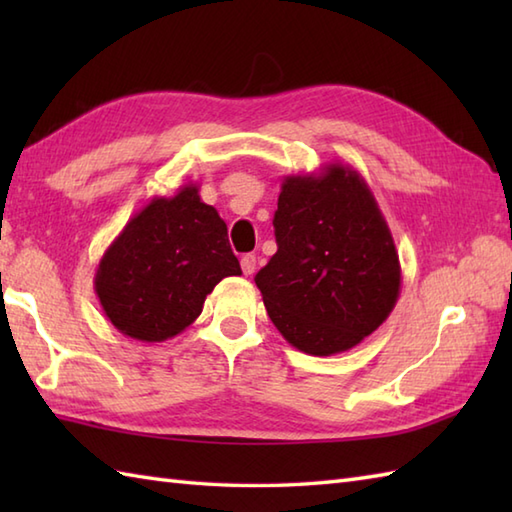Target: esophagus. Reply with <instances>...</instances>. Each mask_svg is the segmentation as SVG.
<instances>
[{
	"mask_svg": "<svg viewBox=\"0 0 512 512\" xmlns=\"http://www.w3.org/2000/svg\"><path fill=\"white\" fill-rule=\"evenodd\" d=\"M239 264H242L244 275H253L255 268H257V257L253 253H248V255L242 257V262H239Z\"/></svg>",
	"mask_w": 512,
	"mask_h": 512,
	"instance_id": "obj_1",
	"label": "esophagus"
}]
</instances>
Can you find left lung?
I'll return each instance as SVG.
<instances>
[{
	"instance_id": "obj_1",
	"label": "left lung",
	"mask_w": 512,
	"mask_h": 512,
	"mask_svg": "<svg viewBox=\"0 0 512 512\" xmlns=\"http://www.w3.org/2000/svg\"><path fill=\"white\" fill-rule=\"evenodd\" d=\"M277 253L255 277L270 321L299 352L332 356L378 330L400 295V262L365 178L341 162L286 176Z\"/></svg>"
}]
</instances>
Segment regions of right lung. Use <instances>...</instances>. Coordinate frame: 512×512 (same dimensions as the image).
I'll list each match as a JSON object with an SVG mask.
<instances>
[{
    "mask_svg": "<svg viewBox=\"0 0 512 512\" xmlns=\"http://www.w3.org/2000/svg\"><path fill=\"white\" fill-rule=\"evenodd\" d=\"M242 275L226 224L198 184L156 195L107 246L94 290L107 321L143 343H160L200 317L224 277Z\"/></svg>",
    "mask_w": 512,
    "mask_h": 512,
    "instance_id": "right-lung-1",
    "label": "right lung"
}]
</instances>
